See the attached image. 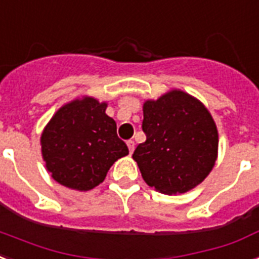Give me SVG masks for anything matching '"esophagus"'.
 Listing matches in <instances>:
<instances>
[{
	"label": "esophagus",
	"mask_w": 259,
	"mask_h": 259,
	"mask_svg": "<svg viewBox=\"0 0 259 259\" xmlns=\"http://www.w3.org/2000/svg\"><path fill=\"white\" fill-rule=\"evenodd\" d=\"M127 146H128V148H130V152H134V150H135V142H134V140H128L127 142Z\"/></svg>",
	"instance_id": "34e87169"
}]
</instances>
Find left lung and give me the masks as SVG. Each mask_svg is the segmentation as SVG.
<instances>
[{
  "mask_svg": "<svg viewBox=\"0 0 259 259\" xmlns=\"http://www.w3.org/2000/svg\"><path fill=\"white\" fill-rule=\"evenodd\" d=\"M146 142L132 154L148 186L185 193L209 174L218 157V130L201 102L181 90L144 102Z\"/></svg>",
  "mask_w": 259,
  "mask_h": 259,
  "instance_id": "1",
  "label": "left lung"
}]
</instances>
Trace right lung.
Here are the masks:
<instances>
[{"label": "right lung", "instance_id": "1", "mask_svg": "<svg viewBox=\"0 0 259 259\" xmlns=\"http://www.w3.org/2000/svg\"><path fill=\"white\" fill-rule=\"evenodd\" d=\"M107 104L85 97L66 104L50 120L41 135L46 167L61 185L90 190L108 170L128 154L117 136L116 121L105 113Z\"/></svg>", "mask_w": 259, "mask_h": 259}]
</instances>
